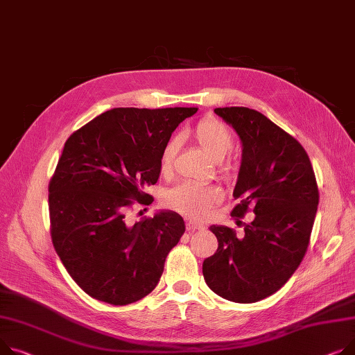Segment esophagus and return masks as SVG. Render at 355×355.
Wrapping results in <instances>:
<instances>
[{
	"instance_id": "1",
	"label": "esophagus",
	"mask_w": 355,
	"mask_h": 355,
	"mask_svg": "<svg viewBox=\"0 0 355 355\" xmlns=\"http://www.w3.org/2000/svg\"><path fill=\"white\" fill-rule=\"evenodd\" d=\"M205 227L196 223V221H187V231H196V230H204Z\"/></svg>"
}]
</instances>
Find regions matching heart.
<instances>
[{"instance_id": "heart-1", "label": "heart", "mask_w": 355, "mask_h": 355, "mask_svg": "<svg viewBox=\"0 0 355 355\" xmlns=\"http://www.w3.org/2000/svg\"><path fill=\"white\" fill-rule=\"evenodd\" d=\"M193 135L202 151L214 161H221L232 148V134L227 125L216 118H202L194 130ZM174 155V143L165 144L161 153V171H168ZM223 168H227L223 165ZM223 198L221 191L212 185L196 182H181L162 196V204L184 216L196 220H204L211 208L217 205Z\"/></svg>"}]
</instances>
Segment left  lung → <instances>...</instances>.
<instances>
[{"label": "left lung", "instance_id": "obj_1", "mask_svg": "<svg viewBox=\"0 0 355 355\" xmlns=\"http://www.w3.org/2000/svg\"><path fill=\"white\" fill-rule=\"evenodd\" d=\"M243 143L231 211L255 216L240 239L232 228L211 225L218 248L202 263L207 286L234 302H257L278 291L306 252L318 207V187L309 154L261 112L247 107L216 108Z\"/></svg>", "mask_w": 355, "mask_h": 355}]
</instances>
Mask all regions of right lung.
Here are the masks:
<instances>
[{"label":"right lung","instance_id":"right-lung-1","mask_svg":"<svg viewBox=\"0 0 355 355\" xmlns=\"http://www.w3.org/2000/svg\"><path fill=\"white\" fill-rule=\"evenodd\" d=\"M198 108H112L65 141L49 185L51 240L65 270L92 298L127 305L148 295L185 231L161 211L134 225L125 212L161 171L173 131Z\"/></svg>","mask_w":355,"mask_h":355}]
</instances>
